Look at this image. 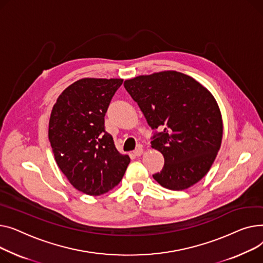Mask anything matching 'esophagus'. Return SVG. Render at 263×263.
<instances>
[{
    "mask_svg": "<svg viewBox=\"0 0 263 263\" xmlns=\"http://www.w3.org/2000/svg\"><path fill=\"white\" fill-rule=\"evenodd\" d=\"M142 154H143V148H142V147H138V148H136V149L134 151V155L137 156V157L141 156Z\"/></svg>",
    "mask_w": 263,
    "mask_h": 263,
    "instance_id": "obj_1",
    "label": "esophagus"
}]
</instances>
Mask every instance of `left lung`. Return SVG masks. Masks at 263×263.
<instances>
[{
  "label": "left lung",
  "instance_id": "left-lung-1",
  "mask_svg": "<svg viewBox=\"0 0 263 263\" xmlns=\"http://www.w3.org/2000/svg\"><path fill=\"white\" fill-rule=\"evenodd\" d=\"M124 87L152 129H163L152 141L164 157L154 179L170 190L192 187L208 173L222 143V115L211 92L172 70L136 76Z\"/></svg>",
  "mask_w": 263,
  "mask_h": 263
}]
</instances>
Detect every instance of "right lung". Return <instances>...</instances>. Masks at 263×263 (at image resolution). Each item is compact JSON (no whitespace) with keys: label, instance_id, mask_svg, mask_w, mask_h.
Masks as SVG:
<instances>
[{"label":"right lung","instance_id":"obj_1","mask_svg":"<svg viewBox=\"0 0 263 263\" xmlns=\"http://www.w3.org/2000/svg\"><path fill=\"white\" fill-rule=\"evenodd\" d=\"M122 79H82L58 97L49 122L56 163L72 186L98 196L114 189L130 162L120 154L104 117Z\"/></svg>","mask_w":263,"mask_h":263}]
</instances>
